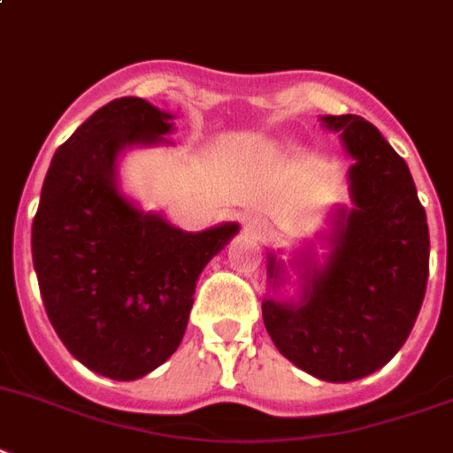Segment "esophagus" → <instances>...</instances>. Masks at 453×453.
Wrapping results in <instances>:
<instances>
[{
    "mask_svg": "<svg viewBox=\"0 0 453 453\" xmlns=\"http://www.w3.org/2000/svg\"><path fill=\"white\" fill-rule=\"evenodd\" d=\"M241 224H242V234L250 235V238H261V235H266L268 231V222L261 212H245Z\"/></svg>",
    "mask_w": 453,
    "mask_h": 453,
    "instance_id": "esophagus-1",
    "label": "esophagus"
}]
</instances>
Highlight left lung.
Here are the masks:
<instances>
[{"mask_svg":"<svg viewBox=\"0 0 453 453\" xmlns=\"http://www.w3.org/2000/svg\"><path fill=\"white\" fill-rule=\"evenodd\" d=\"M347 152L354 208L342 212L326 266L312 271L301 305L261 303L282 357L326 382L388 364L412 331L428 282V224L405 159L361 115H324ZM280 266L268 261V275Z\"/></svg>","mask_w":453,"mask_h":453,"instance_id":"obj_1","label":"left lung"}]
</instances>
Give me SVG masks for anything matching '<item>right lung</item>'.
<instances>
[{
    "label": "right lung",
    "instance_id": "add662e5",
    "mask_svg": "<svg viewBox=\"0 0 453 453\" xmlns=\"http://www.w3.org/2000/svg\"><path fill=\"white\" fill-rule=\"evenodd\" d=\"M168 119L136 96L99 108L52 157L32 222L52 328L81 364L122 382L178 349L201 271L238 234V224L185 234L118 192V152L162 141Z\"/></svg>",
    "mask_w": 453,
    "mask_h": 453
}]
</instances>
